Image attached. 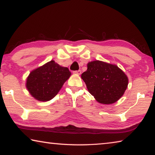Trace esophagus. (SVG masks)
I'll return each instance as SVG.
<instances>
[{
  "instance_id": "obj_1",
  "label": "esophagus",
  "mask_w": 155,
  "mask_h": 155,
  "mask_svg": "<svg viewBox=\"0 0 155 155\" xmlns=\"http://www.w3.org/2000/svg\"><path fill=\"white\" fill-rule=\"evenodd\" d=\"M73 73H74V74H78V75H80L81 74V70H77V71H74L73 72Z\"/></svg>"
}]
</instances>
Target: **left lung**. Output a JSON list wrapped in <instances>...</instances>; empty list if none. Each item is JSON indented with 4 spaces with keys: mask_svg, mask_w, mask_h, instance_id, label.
<instances>
[{
    "mask_svg": "<svg viewBox=\"0 0 155 155\" xmlns=\"http://www.w3.org/2000/svg\"><path fill=\"white\" fill-rule=\"evenodd\" d=\"M87 88L99 103L111 104L121 98L128 87V78L115 64L99 60L87 64V70L81 74Z\"/></svg>",
    "mask_w": 155,
    "mask_h": 155,
    "instance_id": "obj_1",
    "label": "left lung"
}]
</instances>
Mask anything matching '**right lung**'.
Masks as SVG:
<instances>
[{
	"label": "right lung",
	"mask_w": 155,
	"mask_h": 155,
	"mask_svg": "<svg viewBox=\"0 0 155 155\" xmlns=\"http://www.w3.org/2000/svg\"><path fill=\"white\" fill-rule=\"evenodd\" d=\"M71 76L66 67L54 61L47 62L33 70L27 78L26 87L32 97L39 101H51Z\"/></svg>",
	"instance_id": "1"
}]
</instances>
